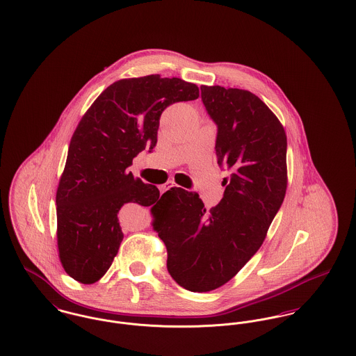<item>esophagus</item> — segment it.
I'll return each mask as SVG.
<instances>
[{
	"mask_svg": "<svg viewBox=\"0 0 356 356\" xmlns=\"http://www.w3.org/2000/svg\"><path fill=\"white\" fill-rule=\"evenodd\" d=\"M173 187H176L175 183H168V184H165L164 187H163V191H168V190H170Z\"/></svg>",
	"mask_w": 356,
	"mask_h": 356,
	"instance_id": "obj_1",
	"label": "esophagus"
}]
</instances>
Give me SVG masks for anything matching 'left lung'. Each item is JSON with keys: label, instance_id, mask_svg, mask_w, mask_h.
Masks as SVG:
<instances>
[{"label": "left lung", "instance_id": "left-lung-1", "mask_svg": "<svg viewBox=\"0 0 356 356\" xmlns=\"http://www.w3.org/2000/svg\"><path fill=\"white\" fill-rule=\"evenodd\" d=\"M218 127L216 153L229 177L207 210L196 192L170 188L152 209L168 252V273L193 293L216 290L263 244L287 188V137L274 112L249 90L200 86Z\"/></svg>", "mask_w": 356, "mask_h": 356}]
</instances>
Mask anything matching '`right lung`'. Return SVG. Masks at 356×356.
I'll use <instances>...</instances> for the list:
<instances>
[{"instance_id":"right-lung-1","label":"right lung","mask_w":356,"mask_h":356,"mask_svg":"<svg viewBox=\"0 0 356 356\" xmlns=\"http://www.w3.org/2000/svg\"><path fill=\"white\" fill-rule=\"evenodd\" d=\"M197 97L195 83L152 74L113 82L85 112L56 190L59 259L74 280L92 284L108 271L123 240V204L160 203L159 188L127 168L156 146L163 111Z\"/></svg>"}]
</instances>
